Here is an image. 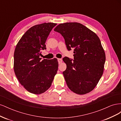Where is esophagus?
<instances>
[{
  "instance_id": "1",
  "label": "esophagus",
  "mask_w": 121,
  "mask_h": 121,
  "mask_svg": "<svg viewBox=\"0 0 121 121\" xmlns=\"http://www.w3.org/2000/svg\"><path fill=\"white\" fill-rule=\"evenodd\" d=\"M57 60H58V64H59L61 63L62 61H63V60H62L61 58H57Z\"/></svg>"
}]
</instances>
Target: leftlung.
<instances>
[{
    "mask_svg": "<svg viewBox=\"0 0 121 121\" xmlns=\"http://www.w3.org/2000/svg\"><path fill=\"white\" fill-rule=\"evenodd\" d=\"M54 31L63 36L68 50L74 48V60L65 57L63 74L69 89L78 94L90 92L104 72L105 54L97 35L78 23L60 24Z\"/></svg>",
    "mask_w": 121,
    "mask_h": 121,
    "instance_id": "left-lung-1",
    "label": "left lung"
}]
</instances>
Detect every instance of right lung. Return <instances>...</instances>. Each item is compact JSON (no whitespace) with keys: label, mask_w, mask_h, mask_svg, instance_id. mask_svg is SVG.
Returning <instances> with one entry per match:
<instances>
[{"label":"right lung","mask_w":121,"mask_h":121,"mask_svg":"<svg viewBox=\"0 0 121 121\" xmlns=\"http://www.w3.org/2000/svg\"><path fill=\"white\" fill-rule=\"evenodd\" d=\"M56 24L45 23L32 27L21 37L14 52L13 68L22 85L29 92L43 93L52 85L58 69L56 58L41 60V50Z\"/></svg>","instance_id":"obj_1"}]
</instances>
